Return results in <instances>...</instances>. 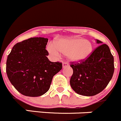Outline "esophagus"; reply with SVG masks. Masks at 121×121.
<instances>
[{"instance_id": "obj_1", "label": "esophagus", "mask_w": 121, "mask_h": 121, "mask_svg": "<svg viewBox=\"0 0 121 121\" xmlns=\"http://www.w3.org/2000/svg\"><path fill=\"white\" fill-rule=\"evenodd\" d=\"M69 66V65H68V63H66V62H64L62 64V68H65V67H68Z\"/></svg>"}]
</instances>
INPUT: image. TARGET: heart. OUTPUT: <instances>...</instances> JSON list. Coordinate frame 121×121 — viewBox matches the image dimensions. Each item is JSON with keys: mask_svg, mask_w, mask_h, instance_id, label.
<instances>
[{"mask_svg": "<svg viewBox=\"0 0 121 121\" xmlns=\"http://www.w3.org/2000/svg\"><path fill=\"white\" fill-rule=\"evenodd\" d=\"M47 50L50 54L59 57L60 53L67 56L70 61L79 63L86 60L92 54L93 47L90 41L81 38H67L50 43Z\"/></svg>", "mask_w": 121, "mask_h": 121, "instance_id": "b5f03b06", "label": "heart"}]
</instances>
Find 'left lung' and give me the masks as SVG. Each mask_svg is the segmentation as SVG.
Returning <instances> with one entry per match:
<instances>
[{
    "label": "left lung",
    "instance_id": "1",
    "mask_svg": "<svg viewBox=\"0 0 121 121\" xmlns=\"http://www.w3.org/2000/svg\"><path fill=\"white\" fill-rule=\"evenodd\" d=\"M96 41L100 45L86 60L70 65L73 70L70 81L71 88L85 96L101 92L112 79L115 70L114 58L108 46L98 39Z\"/></svg>",
    "mask_w": 121,
    "mask_h": 121
}]
</instances>
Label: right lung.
<instances>
[{
    "mask_svg": "<svg viewBox=\"0 0 121 121\" xmlns=\"http://www.w3.org/2000/svg\"><path fill=\"white\" fill-rule=\"evenodd\" d=\"M48 39L31 37L16 43L7 57L6 71L9 81L22 95L37 97L50 89L62 63L50 61L45 50Z\"/></svg>",
    "mask_w": 121,
    "mask_h": 121,
    "instance_id": "1",
    "label": "right lung"
}]
</instances>
